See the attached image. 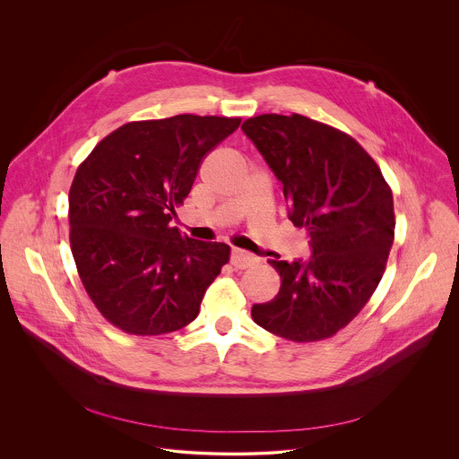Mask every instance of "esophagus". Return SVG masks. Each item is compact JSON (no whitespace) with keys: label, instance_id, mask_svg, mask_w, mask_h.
I'll list each match as a JSON object with an SVG mask.
<instances>
[{"label":"esophagus","instance_id":"esophagus-1","mask_svg":"<svg viewBox=\"0 0 459 459\" xmlns=\"http://www.w3.org/2000/svg\"><path fill=\"white\" fill-rule=\"evenodd\" d=\"M230 264L234 269H248L254 264H257V257L247 250L241 248H232L230 252Z\"/></svg>","mask_w":459,"mask_h":459}]
</instances>
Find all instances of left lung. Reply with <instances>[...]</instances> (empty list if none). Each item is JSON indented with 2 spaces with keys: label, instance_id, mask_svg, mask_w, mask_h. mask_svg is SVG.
Wrapping results in <instances>:
<instances>
[{
  "label": "left lung",
  "instance_id": "obj_1",
  "mask_svg": "<svg viewBox=\"0 0 459 459\" xmlns=\"http://www.w3.org/2000/svg\"><path fill=\"white\" fill-rule=\"evenodd\" d=\"M241 128L283 183L289 218L312 247L308 261L269 259L281 287L252 307V319L298 343L333 338L381 281L396 227L392 190L368 152L331 125L261 114Z\"/></svg>",
  "mask_w": 459,
  "mask_h": 459
}]
</instances>
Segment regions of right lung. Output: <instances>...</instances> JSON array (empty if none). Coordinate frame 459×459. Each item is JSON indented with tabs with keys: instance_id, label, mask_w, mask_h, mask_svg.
Returning a JSON list of instances; mask_svg holds the SVG:
<instances>
[{
	"instance_id": "obj_1",
	"label": "right lung",
	"mask_w": 459,
	"mask_h": 459,
	"mask_svg": "<svg viewBox=\"0 0 459 459\" xmlns=\"http://www.w3.org/2000/svg\"><path fill=\"white\" fill-rule=\"evenodd\" d=\"M241 117L178 114L130 121L78 167L69 192L71 248L101 316L126 334L160 336L195 319L230 247L170 225L204 158Z\"/></svg>"
}]
</instances>
